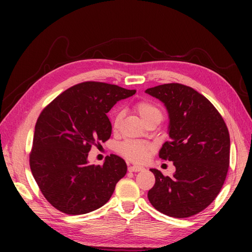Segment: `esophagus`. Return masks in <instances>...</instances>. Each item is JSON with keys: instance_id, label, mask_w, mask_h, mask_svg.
Returning <instances> with one entry per match:
<instances>
[{"instance_id": "34e87169", "label": "esophagus", "mask_w": 252, "mask_h": 252, "mask_svg": "<svg viewBox=\"0 0 252 252\" xmlns=\"http://www.w3.org/2000/svg\"><path fill=\"white\" fill-rule=\"evenodd\" d=\"M144 168L141 167V165H130L129 167V171L130 172H137V171H141Z\"/></svg>"}]
</instances>
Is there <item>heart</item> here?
I'll list each match as a JSON object with an SVG mask.
<instances>
[{
	"instance_id": "b5f03b06",
	"label": "heart",
	"mask_w": 252,
	"mask_h": 252,
	"mask_svg": "<svg viewBox=\"0 0 252 252\" xmlns=\"http://www.w3.org/2000/svg\"><path fill=\"white\" fill-rule=\"evenodd\" d=\"M134 109L142 120L147 123L149 121H157L158 123L162 120L163 112L160 107L151 100H140L134 105ZM122 119V112L120 109H116L111 118L112 127L117 130L119 127ZM120 153L131 161L143 162L151 156L153 146L151 144L142 141H126L119 146Z\"/></svg>"
}]
</instances>
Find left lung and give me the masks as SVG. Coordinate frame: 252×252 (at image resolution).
<instances>
[{"instance_id":"obj_1","label":"left lung","mask_w":252,"mask_h":252,"mask_svg":"<svg viewBox=\"0 0 252 252\" xmlns=\"http://www.w3.org/2000/svg\"><path fill=\"white\" fill-rule=\"evenodd\" d=\"M167 107L169 136L159 157L173 161L172 176L159 170L148 200L163 215L189 218L210 205L220 192L229 165V133L211 101L187 85L167 83L146 90Z\"/></svg>"}]
</instances>
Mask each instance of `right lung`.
<instances>
[{
  "label": "right lung",
  "instance_id": "1",
  "mask_svg": "<svg viewBox=\"0 0 252 252\" xmlns=\"http://www.w3.org/2000/svg\"><path fill=\"white\" fill-rule=\"evenodd\" d=\"M135 90L87 81L60 94L37 118L29 155L31 172L45 199L66 215H84L104 206L126 173V163L110 155L103 164H90L93 145L109 140L107 117L118 100Z\"/></svg>",
  "mask_w": 252,
  "mask_h": 252
}]
</instances>
